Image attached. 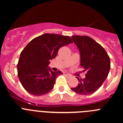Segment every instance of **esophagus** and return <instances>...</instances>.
<instances>
[{
  "label": "esophagus",
  "instance_id": "obj_1",
  "mask_svg": "<svg viewBox=\"0 0 123 123\" xmlns=\"http://www.w3.org/2000/svg\"><path fill=\"white\" fill-rule=\"evenodd\" d=\"M65 76L67 77V78H71V76H71V74H65Z\"/></svg>",
  "mask_w": 123,
  "mask_h": 123
}]
</instances>
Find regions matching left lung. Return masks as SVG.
Masks as SVG:
<instances>
[{"label":"left lung","instance_id":"1","mask_svg":"<svg viewBox=\"0 0 123 123\" xmlns=\"http://www.w3.org/2000/svg\"><path fill=\"white\" fill-rule=\"evenodd\" d=\"M72 39L80 52L81 66L87 71L86 78L71 90L80 95H87L96 92L108 76L110 60L104 47L86 36H73Z\"/></svg>","mask_w":123,"mask_h":123}]
</instances>
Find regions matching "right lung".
Masks as SVG:
<instances>
[{
	"label": "right lung",
	"instance_id": "1",
	"mask_svg": "<svg viewBox=\"0 0 123 123\" xmlns=\"http://www.w3.org/2000/svg\"><path fill=\"white\" fill-rule=\"evenodd\" d=\"M72 42L68 36L45 33L28 43L21 52L17 65L18 78L27 92L41 96L54 88L56 78L63 73L47 68L50 60L56 57L60 48Z\"/></svg>",
	"mask_w": 123,
	"mask_h": 123
}]
</instances>
